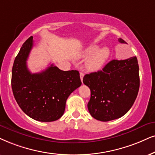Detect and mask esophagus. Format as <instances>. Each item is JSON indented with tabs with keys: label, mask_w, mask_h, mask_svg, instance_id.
Masks as SVG:
<instances>
[{
	"label": "esophagus",
	"mask_w": 155,
	"mask_h": 155,
	"mask_svg": "<svg viewBox=\"0 0 155 155\" xmlns=\"http://www.w3.org/2000/svg\"><path fill=\"white\" fill-rule=\"evenodd\" d=\"M84 74L83 72H80V78H81V82L83 83V78H84Z\"/></svg>",
	"instance_id": "esophagus-1"
}]
</instances>
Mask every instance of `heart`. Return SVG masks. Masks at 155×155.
<instances>
[{"instance_id":"heart-1","label":"heart","mask_w":155,"mask_h":155,"mask_svg":"<svg viewBox=\"0 0 155 155\" xmlns=\"http://www.w3.org/2000/svg\"><path fill=\"white\" fill-rule=\"evenodd\" d=\"M86 62L85 66L88 71H97L100 70L103 66L104 65L109 56H110V51L107 47L98 49L97 45H91L84 52V57H88Z\"/></svg>"}]
</instances>
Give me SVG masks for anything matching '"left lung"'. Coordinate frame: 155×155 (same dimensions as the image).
I'll list each match as a JSON object with an SVG mask.
<instances>
[{
    "instance_id": "1",
    "label": "left lung",
    "mask_w": 155,
    "mask_h": 155,
    "mask_svg": "<svg viewBox=\"0 0 155 155\" xmlns=\"http://www.w3.org/2000/svg\"><path fill=\"white\" fill-rule=\"evenodd\" d=\"M119 42L127 44L123 39ZM83 82L91 90L87 107L90 114L101 121L119 119L131 109L140 88L136 56L111 60L101 71L86 74Z\"/></svg>"
}]
</instances>
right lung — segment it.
Instances as JSON below:
<instances>
[{
    "instance_id": "add662e5",
    "label": "right lung",
    "mask_w": 155,
    "mask_h": 155,
    "mask_svg": "<svg viewBox=\"0 0 155 155\" xmlns=\"http://www.w3.org/2000/svg\"><path fill=\"white\" fill-rule=\"evenodd\" d=\"M33 45L31 36L15 58L11 78L13 96L31 118L46 122L56 121L64 114L69 95L81 86L79 73L76 70L62 71L51 64L40 73L31 74L26 61Z\"/></svg>"
}]
</instances>
